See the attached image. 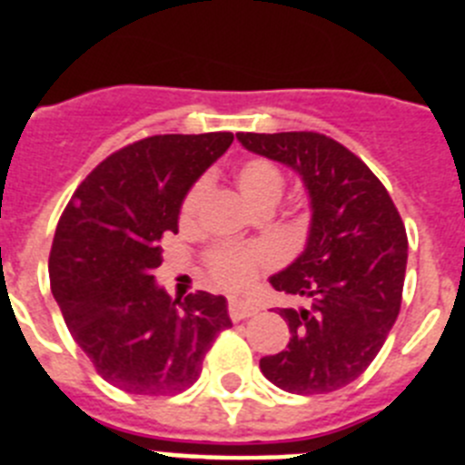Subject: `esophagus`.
<instances>
[{
    "label": "esophagus",
    "instance_id": "esophagus-1",
    "mask_svg": "<svg viewBox=\"0 0 465 465\" xmlns=\"http://www.w3.org/2000/svg\"><path fill=\"white\" fill-rule=\"evenodd\" d=\"M228 312L232 322H242V319H249V316L258 314V305L249 302L244 298H230Z\"/></svg>",
    "mask_w": 465,
    "mask_h": 465
}]
</instances>
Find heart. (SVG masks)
Here are the masks:
<instances>
[{
	"label": "heart",
	"mask_w": 465,
	"mask_h": 465,
	"mask_svg": "<svg viewBox=\"0 0 465 465\" xmlns=\"http://www.w3.org/2000/svg\"><path fill=\"white\" fill-rule=\"evenodd\" d=\"M235 179L242 195H244L253 207L277 203L279 195H282V174H279L277 167L265 163V160H249V163H244V165L237 170ZM207 188V176H203V179H197V182L193 183L182 204L183 221L195 216ZM261 261H265V249H261V246H219V249H213L212 256H209V270H212V277L216 279L221 286H225V289H240V286H244V283L253 277L256 265Z\"/></svg>",
	"instance_id": "obj_1"
}]
</instances>
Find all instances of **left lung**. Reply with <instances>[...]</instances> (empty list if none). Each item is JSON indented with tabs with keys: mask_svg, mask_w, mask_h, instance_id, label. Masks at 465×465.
<instances>
[{
	"mask_svg": "<svg viewBox=\"0 0 465 465\" xmlns=\"http://www.w3.org/2000/svg\"><path fill=\"white\" fill-rule=\"evenodd\" d=\"M252 153L300 176L310 200L305 249L270 277L274 291L310 300L282 310L289 347L261 372L289 393H328L363 375L401 312L408 235L381 182L319 133H237Z\"/></svg>",
	"mask_w": 465,
	"mask_h": 465,
	"instance_id": "left-lung-1",
	"label": "left lung"
}]
</instances>
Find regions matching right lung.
I'll return each mask as SVG.
<instances>
[{
	"label": "right lung",
	"instance_id": "1",
	"mask_svg": "<svg viewBox=\"0 0 465 465\" xmlns=\"http://www.w3.org/2000/svg\"><path fill=\"white\" fill-rule=\"evenodd\" d=\"M230 143V133L130 143L85 176L57 223L53 298L94 371L123 391H186L216 335L232 326L223 295L172 298L153 277L160 240L179 230L183 197Z\"/></svg>",
	"mask_w": 465,
	"mask_h": 465
}]
</instances>
